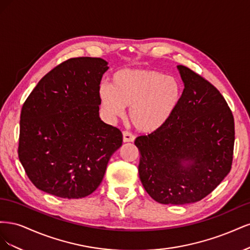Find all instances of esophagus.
I'll return each mask as SVG.
<instances>
[{"label": "esophagus", "instance_id": "obj_1", "mask_svg": "<svg viewBox=\"0 0 250 250\" xmlns=\"http://www.w3.org/2000/svg\"><path fill=\"white\" fill-rule=\"evenodd\" d=\"M134 141V135L130 133L129 131H123V142L124 143H129Z\"/></svg>", "mask_w": 250, "mask_h": 250}]
</instances>
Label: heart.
<instances>
[{"instance_id":"1","label":"heart","mask_w":250,"mask_h":250,"mask_svg":"<svg viewBox=\"0 0 250 250\" xmlns=\"http://www.w3.org/2000/svg\"><path fill=\"white\" fill-rule=\"evenodd\" d=\"M103 109L121 117L125 107L129 120L140 132L153 133L166 126L175 113L183 97L177 78L152 69H122L111 77V86L99 87Z\"/></svg>"}]
</instances>
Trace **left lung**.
Wrapping results in <instances>:
<instances>
[{"label":"left lung","mask_w":250,"mask_h":250,"mask_svg":"<svg viewBox=\"0 0 250 250\" xmlns=\"http://www.w3.org/2000/svg\"><path fill=\"white\" fill-rule=\"evenodd\" d=\"M177 67L185 83L178 108L162 129L134 141L142 185L163 204L207 197L229 173L233 157L234 121L228 102L201 75Z\"/></svg>","instance_id":"obj_1"}]
</instances>
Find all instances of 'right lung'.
Masks as SVG:
<instances>
[{
    "label": "right lung",
    "mask_w": 250,
    "mask_h": 250,
    "mask_svg": "<svg viewBox=\"0 0 250 250\" xmlns=\"http://www.w3.org/2000/svg\"><path fill=\"white\" fill-rule=\"evenodd\" d=\"M107 70L102 58L67 59L44 75L22 104L19 158L41 191L67 199L88 196L122 146V132L99 118V87Z\"/></svg>",
    "instance_id": "add662e5"
}]
</instances>
